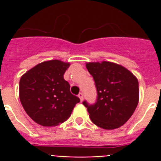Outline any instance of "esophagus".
Masks as SVG:
<instances>
[{
    "label": "esophagus",
    "mask_w": 161,
    "mask_h": 161,
    "mask_svg": "<svg viewBox=\"0 0 161 161\" xmlns=\"http://www.w3.org/2000/svg\"><path fill=\"white\" fill-rule=\"evenodd\" d=\"M78 98H80V100H81V102H82V101H83V94L82 93H78Z\"/></svg>",
    "instance_id": "esophagus-1"
}]
</instances>
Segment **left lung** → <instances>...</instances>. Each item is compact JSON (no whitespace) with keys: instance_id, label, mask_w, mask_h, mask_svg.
Segmentation results:
<instances>
[{"instance_id":"8db88e82","label":"left lung","mask_w":161,"mask_h":161,"mask_svg":"<svg viewBox=\"0 0 161 161\" xmlns=\"http://www.w3.org/2000/svg\"><path fill=\"white\" fill-rule=\"evenodd\" d=\"M86 68L93 76L97 90L95 103L83 102L92 122L104 130L125 125L139 103L137 78L125 68L110 62L88 63Z\"/></svg>"}]
</instances>
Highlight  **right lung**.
I'll return each mask as SVG.
<instances>
[{"label": "right lung", "instance_id": "1", "mask_svg": "<svg viewBox=\"0 0 161 161\" xmlns=\"http://www.w3.org/2000/svg\"><path fill=\"white\" fill-rule=\"evenodd\" d=\"M70 64L59 60L39 63L20 79L19 97L29 117L42 126H56L70 117L80 99L63 75Z\"/></svg>", "mask_w": 161, "mask_h": 161}]
</instances>
